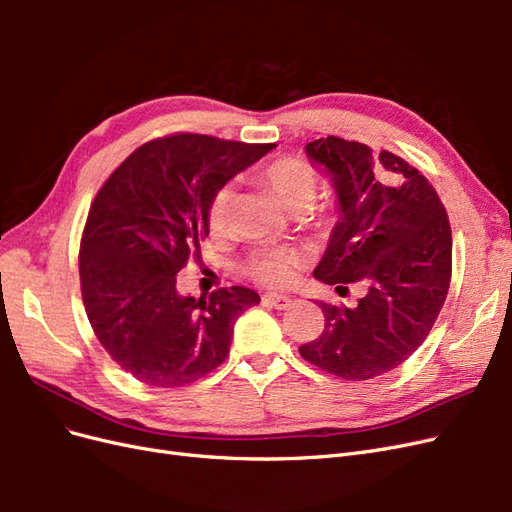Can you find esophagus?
Segmentation results:
<instances>
[{
    "label": "esophagus",
    "mask_w": 512,
    "mask_h": 512,
    "mask_svg": "<svg viewBox=\"0 0 512 512\" xmlns=\"http://www.w3.org/2000/svg\"><path fill=\"white\" fill-rule=\"evenodd\" d=\"M262 303H265L267 307H273V309H288L292 305V299L286 297V294L271 292V294H265V297H262Z\"/></svg>",
    "instance_id": "1"
}]
</instances>
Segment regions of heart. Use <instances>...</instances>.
I'll return each instance as SVG.
<instances>
[{
	"mask_svg": "<svg viewBox=\"0 0 512 512\" xmlns=\"http://www.w3.org/2000/svg\"><path fill=\"white\" fill-rule=\"evenodd\" d=\"M258 179L273 190V194L280 198V203L290 213L307 211L312 207L318 192V177L314 168L301 158L292 156L267 162L258 170ZM230 198L232 190L228 185H222V188L213 192L207 211V222L211 230L218 232L226 226ZM297 265V254L288 250H265L250 258V262H247V273L265 286H284L292 280Z\"/></svg>",
	"mask_w": 512,
	"mask_h": 512,
	"instance_id": "b5f03b06",
	"label": "heart"
}]
</instances>
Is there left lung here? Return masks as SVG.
Wrapping results in <instances>:
<instances>
[{
    "label": "left lung",
    "mask_w": 512,
    "mask_h": 512,
    "mask_svg": "<svg viewBox=\"0 0 512 512\" xmlns=\"http://www.w3.org/2000/svg\"><path fill=\"white\" fill-rule=\"evenodd\" d=\"M333 183L339 220L314 269L322 284H363L354 307L320 301L324 331L299 348L344 380H369L404 363L425 342L451 284L453 239L429 181L395 153L327 136L305 145Z\"/></svg>",
    "instance_id": "left-lung-1"
}]
</instances>
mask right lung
I'll return each instance as SVG.
<instances>
[{
  "label": "right lung",
  "instance_id": "1",
  "mask_svg": "<svg viewBox=\"0 0 512 512\" xmlns=\"http://www.w3.org/2000/svg\"><path fill=\"white\" fill-rule=\"evenodd\" d=\"M275 145L175 134L138 147L89 209L79 271L85 312L113 361L149 386H183L224 363L258 292L183 297L177 273L209 235V200Z\"/></svg>",
  "mask_w": 512,
  "mask_h": 512
}]
</instances>
